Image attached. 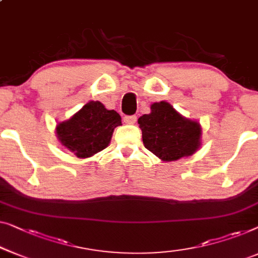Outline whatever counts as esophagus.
I'll list each match as a JSON object with an SVG mask.
<instances>
[{
  "label": "esophagus",
  "mask_w": 258,
  "mask_h": 258,
  "mask_svg": "<svg viewBox=\"0 0 258 258\" xmlns=\"http://www.w3.org/2000/svg\"><path fill=\"white\" fill-rule=\"evenodd\" d=\"M137 117L135 116V115H130V116H124V118H123V121H124L126 124H134V123L136 122Z\"/></svg>",
  "instance_id": "obj_1"
}]
</instances>
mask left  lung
<instances>
[{"label":"left lung","instance_id":"left-lung-1","mask_svg":"<svg viewBox=\"0 0 258 258\" xmlns=\"http://www.w3.org/2000/svg\"><path fill=\"white\" fill-rule=\"evenodd\" d=\"M138 118L144 147L163 162L192 156L201 147L200 123L182 116L166 101L155 102Z\"/></svg>","mask_w":258,"mask_h":258}]
</instances>
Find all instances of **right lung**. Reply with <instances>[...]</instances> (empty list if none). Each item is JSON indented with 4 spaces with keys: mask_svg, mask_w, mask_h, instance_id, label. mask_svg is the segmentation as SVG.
Masks as SVG:
<instances>
[{
    "mask_svg": "<svg viewBox=\"0 0 258 258\" xmlns=\"http://www.w3.org/2000/svg\"><path fill=\"white\" fill-rule=\"evenodd\" d=\"M121 124L120 114L100 101H89L69 120L57 123L55 135L78 158H88L109 145L114 129Z\"/></svg>",
    "mask_w": 258,
    "mask_h": 258,
    "instance_id": "obj_1",
    "label": "right lung"
}]
</instances>
